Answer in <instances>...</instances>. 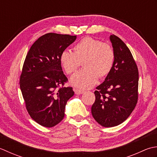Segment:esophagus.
Returning a JSON list of instances; mask_svg holds the SVG:
<instances>
[{
  "mask_svg": "<svg viewBox=\"0 0 157 157\" xmlns=\"http://www.w3.org/2000/svg\"><path fill=\"white\" fill-rule=\"evenodd\" d=\"M74 91H75V94H76V95L82 94H83V93H84V91H83V90H81V89H76V88L74 89Z\"/></svg>",
  "mask_w": 157,
  "mask_h": 157,
  "instance_id": "esophagus-1",
  "label": "esophagus"
}]
</instances>
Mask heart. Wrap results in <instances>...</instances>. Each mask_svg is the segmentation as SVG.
<instances>
[{
    "label": "heart",
    "instance_id": "1",
    "mask_svg": "<svg viewBox=\"0 0 157 157\" xmlns=\"http://www.w3.org/2000/svg\"><path fill=\"white\" fill-rule=\"evenodd\" d=\"M74 53L63 51L59 61L67 75L75 73L82 62L84 69L76 73L71 78V83L81 89L92 87L98 77L105 78L113 69L115 53L109 44L91 37H85L73 47Z\"/></svg>",
    "mask_w": 157,
    "mask_h": 157
}]
</instances>
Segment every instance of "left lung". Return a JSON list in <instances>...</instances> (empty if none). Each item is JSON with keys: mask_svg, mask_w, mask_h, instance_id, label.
<instances>
[{"mask_svg": "<svg viewBox=\"0 0 157 157\" xmlns=\"http://www.w3.org/2000/svg\"><path fill=\"white\" fill-rule=\"evenodd\" d=\"M115 53L113 69L96 87L91 106L93 117L104 127L117 126L132 114L138 100V69L129 48L115 35H111Z\"/></svg>", "mask_w": 157, "mask_h": 157, "instance_id": "1", "label": "left lung"}]
</instances>
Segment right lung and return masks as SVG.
<instances>
[{"instance_id": "right-lung-1", "label": "right lung", "mask_w": 157, "mask_h": 157, "mask_svg": "<svg viewBox=\"0 0 157 157\" xmlns=\"http://www.w3.org/2000/svg\"><path fill=\"white\" fill-rule=\"evenodd\" d=\"M76 36L47 33L31 46L22 68L20 87L30 117L41 126L52 127L64 117L66 102L75 94L62 71L60 54Z\"/></svg>"}]
</instances>
